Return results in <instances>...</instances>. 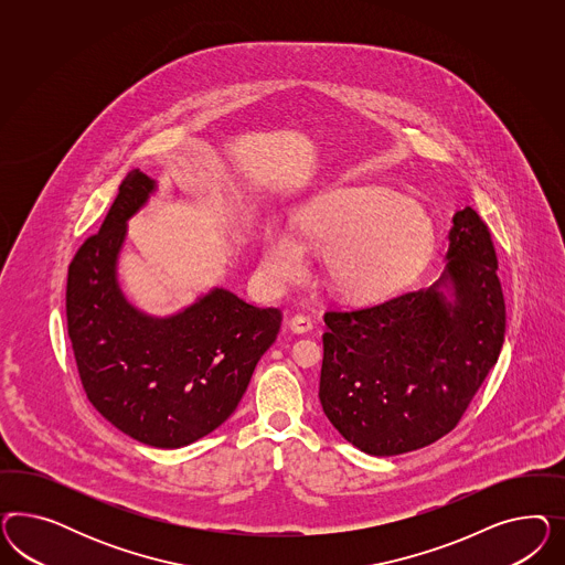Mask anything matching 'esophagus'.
<instances>
[{
    "mask_svg": "<svg viewBox=\"0 0 565 565\" xmlns=\"http://www.w3.org/2000/svg\"><path fill=\"white\" fill-rule=\"evenodd\" d=\"M290 329L294 333H298V335H302V333H308L310 329H312V321L305 317V315H296V317H291L290 319Z\"/></svg>",
    "mask_w": 565,
    "mask_h": 565,
    "instance_id": "obj_1",
    "label": "esophagus"
}]
</instances>
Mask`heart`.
I'll use <instances>...</instances> for the list:
<instances>
[{
	"label": "heart",
	"instance_id": "heart-1",
	"mask_svg": "<svg viewBox=\"0 0 565 565\" xmlns=\"http://www.w3.org/2000/svg\"><path fill=\"white\" fill-rule=\"evenodd\" d=\"M300 241L281 227L265 236L260 281L284 290L307 275L308 250L323 255L327 288L350 300L376 298L406 284L433 250L435 227L418 203L394 190L327 192L300 213Z\"/></svg>",
	"mask_w": 565,
	"mask_h": 565
}]
</instances>
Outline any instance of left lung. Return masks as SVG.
Wrapping results in <instances>:
<instances>
[{"instance_id": "left-lung-1", "label": "left lung", "mask_w": 565, "mask_h": 565, "mask_svg": "<svg viewBox=\"0 0 565 565\" xmlns=\"http://www.w3.org/2000/svg\"><path fill=\"white\" fill-rule=\"evenodd\" d=\"M439 279L373 307L326 312L319 399L348 444L397 456L462 418L505 342L491 234L458 211Z\"/></svg>"}]
</instances>
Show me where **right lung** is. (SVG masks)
<instances>
[{"mask_svg": "<svg viewBox=\"0 0 565 565\" xmlns=\"http://www.w3.org/2000/svg\"><path fill=\"white\" fill-rule=\"evenodd\" d=\"M157 182L128 171L99 234L70 263L68 335L86 397L140 444L175 449L223 425L281 326L277 308L211 288L166 317L135 307L118 281L128 220Z\"/></svg>", "mask_w": 565, "mask_h": 565, "instance_id": "right-lung-1", "label": "right lung"}]
</instances>
